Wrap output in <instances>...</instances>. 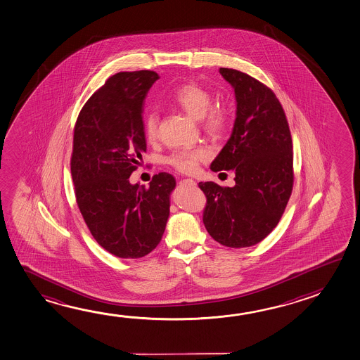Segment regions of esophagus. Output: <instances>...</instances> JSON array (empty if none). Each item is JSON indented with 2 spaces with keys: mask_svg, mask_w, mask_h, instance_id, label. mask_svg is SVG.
Instances as JSON below:
<instances>
[{
  "mask_svg": "<svg viewBox=\"0 0 360 360\" xmlns=\"http://www.w3.org/2000/svg\"><path fill=\"white\" fill-rule=\"evenodd\" d=\"M184 183L191 184V185H195L196 184L193 179H186V180H184Z\"/></svg>",
  "mask_w": 360,
  "mask_h": 360,
  "instance_id": "obj_1",
  "label": "esophagus"
}]
</instances>
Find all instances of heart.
<instances>
[{
    "mask_svg": "<svg viewBox=\"0 0 360 360\" xmlns=\"http://www.w3.org/2000/svg\"><path fill=\"white\" fill-rule=\"evenodd\" d=\"M171 102L186 112L191 118L204 122V128L210 134H220L224 132L228 124L226 112L221 108H210L212 97L205 91L194 83H188L179 86L171 96ZM159 115L156 110L147 113L143 120V132L148 142H153L158 137ZM209 158L205 148H185L179 150L171 155L167 162L180 172L191 174L198 169L201 161Z\"/></svg>",
    "mask_w": 360,
    "mask_h": 360,
    "instance_id": "obj_1",
    "label": "heart"
}]
</instances>
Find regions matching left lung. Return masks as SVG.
I'll use <instances>...</instances> for the list:
<instances>
[{"label":"left lung","mask_w":360,"mask_h":360,"mask_svg":"<svg viewBox=\"0 0 360 360\" xmlns=\"http://www.w3.org/2000/svg\"><path fill=\"white\" fill-rule=\"evenodd\" d=\"M236 96L232 134L210 170L234 171L236 185L199 183L207 196L202 221L220 244L244 248L259 243L278 224L293 185L292 140L274 91L248 74L220 68Z\"/></svg>","instance_id":"left-lung-1"}]
</instances>
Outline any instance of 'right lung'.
I'll use <instances>...</instances> for the list:
<instances>
[{
	"instance_id": "add662e5",
	"label": "right lung",
	"mask_w": 360,
	"mask_h": 360,
	"mask_svg": "<svg viewBox=\"0 0 360 360\" xmlns=\"http://www.w3.org/2000/svg\"><path fill=\"white\" fill-rule=\"evenodd\" d=\"M159 78L150 70L115 74L88 99L74 128L70 169L80 213L98 244L126 259L158 247L176 186L167 172L155 175L150 188L129 183L146 153L143 101Z\"/></svg>"
}]
</instances>
